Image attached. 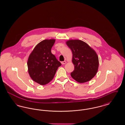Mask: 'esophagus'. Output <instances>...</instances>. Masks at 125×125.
I'll return each instance as SVG.
<instances>
[{
	"label": "esophagus",
	"instance_id": "esophagus-1",
	"mask_svg": "<svg viewBox=\"0 0 125 125\" xmlns=\"http://www.w3.org/2000/svg\"><path fill=\"white\" fill-rule=\"evenodd\" d=\"M66 63V62L65 61H62V62H61V64H62V65H64V64H65Z\"/></svg>",
	"mask_w": 125,
	"mask_h": 125
}]
</instances>
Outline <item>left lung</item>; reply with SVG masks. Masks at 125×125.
Listing matches in <instances>:
<instances>
[{
	"instance_id": "left-lung-1",
	"label": "left lung",
	"mask_w": 125,
	"mask_h": 125,
	"mask_svg": "<svg viewBox=\"0 0 125 125\" xmlns=\"http://www.w3.org/2000/svg\"><path fill=\"white\" fill-rule=\"evenodd\" d=\"M66 45L71 50L72 62L74 69L71 76L79 83L90 81L96 74L98 66V57L95 51L80 40H69Z\"/></svg>"
}]
</instances>
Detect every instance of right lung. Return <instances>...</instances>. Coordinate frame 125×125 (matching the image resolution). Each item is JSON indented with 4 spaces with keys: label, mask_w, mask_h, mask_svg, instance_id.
Wrapping results in <instances>:
<instances>
[{
    "label": "right lung",
    "mask_w": 125,
    "mask_h": 125,
    "mask_svg": "<svg viewBox=\"0 0 125 125\" xmlns=\"http://www.w3.org/2000/svg\"><path fill=\"white\" fill-rule=\"evenodd\" d=\"M55 39H45L38 43L29 57L27 65L30 77L41 85L53 79L61 63L51 52Z\"/></svg>",
    "instance_id": "obj_1"
}]
</instances>
